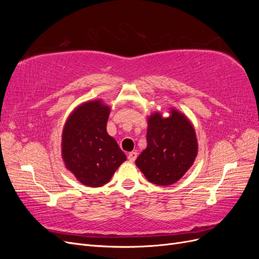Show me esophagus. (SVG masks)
Instances as JSON below:
<instances>
[{"instance_id": "1", "label": "esophagus", "mask_w": 259, "mask_h": 259, "mask_svg": "<svg viewBox=\"0 0 259 259\" xmlns=\"http://www.w3.org/2000/svg\"><path fill=\"white\" fill-rule=\"evenodd\" d=\"M137 155H138V153H137L136 151H132V152L128 153L127 159H128L131 162H134V161L136 160V158H137Z\"/></svg>"}]
</instances>
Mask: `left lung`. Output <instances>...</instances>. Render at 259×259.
Here are the masks:
<instances>
[{
	"mask_svg": "<svg viewBox=\"0 0 259 259\" xmlns=\"http://www.w3.org/2000/svg\"><path fill=\"white\" fill-rule=\"evenodd\" d=\"M198 139L192 123L175 108L169 115L161 112L148 116L147 148L135 163L149 182L173 185L189 169L198 155Z\"/></svg>",
	"mask_w": 259,
	"mask_h": 259,
	"instance_id": "1",
	"label": "left lung"
}]
</instances>
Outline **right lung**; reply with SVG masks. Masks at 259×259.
<instances>
[{
	"instance_id": "add662e5",
	"label": "right lung",
	"mask_w": 259,
	"mask_h": 259,
	"mask_svg": "<svg viewBox=\"0 0 259 259\" xmlns=\"http://www.w3.org/2000/svg\"><path fill=\"white\" fill-rule=\"evenodd\" d=\"M110 110L100 99L85 101L68 116L62 130L61 156L66 168L88 187L107 184L126 160L107 133Z\"/></svg>"
}]
</instances>
